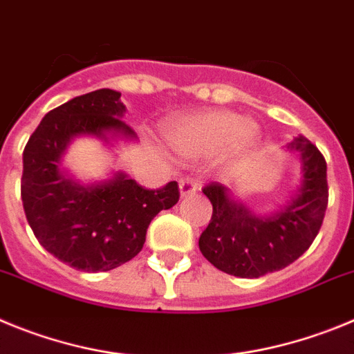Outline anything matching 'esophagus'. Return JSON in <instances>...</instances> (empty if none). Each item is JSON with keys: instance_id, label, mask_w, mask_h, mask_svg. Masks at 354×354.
Here are the masks:
<instances>
[{"instance_id": "obj_1", "label": "esophagus", "mask_w": 354, "mask_h": 354, "mask_svg": "<svg viewBox=\"0 0 354 354\" xmlns=\"http://www.w3.org/2000/svg\"><path fill=\"white\" fill-rule=\"evenodd\" d=\"M197 190V181L194 180L192 176H185L180 180V194L181 197L192 196L194 192Z\"/></svg>"}]
</instances>
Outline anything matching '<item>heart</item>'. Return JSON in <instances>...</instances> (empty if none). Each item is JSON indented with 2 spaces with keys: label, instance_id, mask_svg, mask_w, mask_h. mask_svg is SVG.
Returning <instances> with one entry per match:
<instances>
[{
  "label": "heart",
  "instance_id": "obj_1",
  "mask_svg": "<svg viewBox=\"0 0 354 354\" xmlns=\"http://www.w3.org/2000/svg\"><path fill=\"white\" fill-rule=\"evenodd\" d=\"M169 139L180 153L190 157H206L225 148L232 153H245L256 142L257 129L236 113L212 111L178 122Z\"/></svg>",
  "mask_w": 354,
  "mask_h": 354
}]
</instances>
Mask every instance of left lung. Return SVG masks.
Returning a JSON list of instances; mask_svg holds the SVG:
<instances>
[{
    "label": "left lung",
    "mask_w": 354,
    "mask_h": 354,
    "mask_svg": "<svg viewBox=\"0 0 354 354\" xmlns=\"http://www.w3.org/2000/svg\"><path fill=\"white\" fill-rule=\"evenodd\" d=\"M288 148L301 155L304 181L275 215H252L221 183L205 185L203 194L212 201L213 213L199 236V248L221 272L241 279L277 272L295 263L317 236L328 206L326 160L305 138H296Z\"/></svg>",
    "instance_id": "obj_1"
}]
</instances>
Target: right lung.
<instances>
[{
  "label": "right lung",
  "mask_w": 354,
  "mask_h": 354,
  "mask_svg": "<svg viewBox=\"0 0 354 354\" xmlns=\"http://www.w3.org/2000/svg\"><path fill=\"white\" fill-rule=\"evenodd\" d=\"M122 93L97 90L49 111L22 153L21 197L28 224L47 252L81 272H109L141 252L146 229L180 199L176 181L146 189L120 173L106 183L81 187L59 171L75 136L133 130L122 120Z\"/></svg>",
  "instance_id": "right-lung-1"
}]
</instances>
